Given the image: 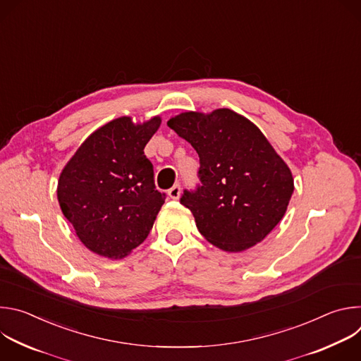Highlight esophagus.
I'll list each match as a JSON object with an SVG mask.
<instances>
[{
    "label": "esophagus",
    "instance_id": "1",
    "mask_svg": "<svg viewBox=\"0 0 361 361\" xmlns=\"http://www.w3.org/2000/svg\"><path fill=\"white\" fill-rule=\"evenodd\" d=\"M167 192H169L170 198L177 200V198L180 197V194H181V185H180V184H174V185H173Z\"/></svg>",
    "mask_w": 361,
    "mask_h": 361
}]
</instances>
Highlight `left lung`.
Here are the masks:
<instances>
[{
	"mask_svg": "<svg viewBox=\"0 0 361 361\" xmlns=\"http://www.w3.org/2000/svg\"><path fill=\"white\" fill-rule=\"evenodd\" d=\"M167 124L200 157V183L184 190L180 202L202 237L226 251L260 243L283 219L294 191L290 169L263 133L228 109L183 113Z\"/></svg>",
	"mask_w": 361,
	"mask_h": 361,
	"instance_id": "1",
	"label": "left lung"
}]
</instances>
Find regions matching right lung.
I'll return each mask as SVG.
<instances>
[{"mask_svg": "<svg viewBox=\"0 0 361 361\" xmlns=\"http://www.w3.org/2000/svg\"><path fill=\"white\" fill-rule=\"evenodd\" d=\"M154 117L117 118L94 131L64 167L57 195L66 219L91 251L121 259L149 234L166 194L154 184L144 147L160 127Z\"/></svg>", "mask_w": 361, "mask_h": 361, "instance_id": "1", "label": "right lung"}]
</instances>
